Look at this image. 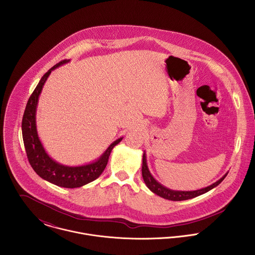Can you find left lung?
<instances>
[{
    "mask_svg": "<svg viewBox=\"0 0 255 255\" xmlns=\"http://www.w3.org/2000/svg\"><path fill=\"white\" fill-rule=\"evenodd\" d=\"M142 178H143V181L145 182L146 186L152 191L154 192L155 194L165 198V199H168V200H173V201H182V200H187V199H190V198H194L196 196H199L203 193H206L207 191L211 190L212 188L216 187L217 185H219L221 182H223V180L227 177L228 173L227 172L220 180H218L217 182L206 186V187H203V188H200V189H197V190H190V191H184V190H174V189H171V188H168L166 187L165 185L161 184L160 182H157L155 180V178L151 175L149 169H148V166H147V160H146V152H143V157H142Z\"/></svg>",
    "mask_w": 255,
    "mask_h": 255,
    "instance_id": "obj_1",
    "label": "left lung"
}]
</instances>
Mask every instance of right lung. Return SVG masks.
<instances>
[{
  "label": "right lung",
  "mask_w": 255,
  "mask_h": 255,
  "mask_svg": "<svg viewBox=\"0 0 255 255\" xmlns=\"http://www.w3.org/2000/svg\"><path fill=\"white\" fill-rule=\"evenodd\" d=\"M69 62L70 60H64L58 63L42 76L26 104L22 118L21 129L28 161L37 175L43 180L58 186L75 188L93 182L100 177L107 166L113 148L119 144L124 137H120L111 143L109 147L104 151V153L95 161L80 166L63 165L51 158L46 152L37 132L36 111L38 99L50 73Z\"/></svg>",
  "instance_id": "obj_1"
}]
</instances>
